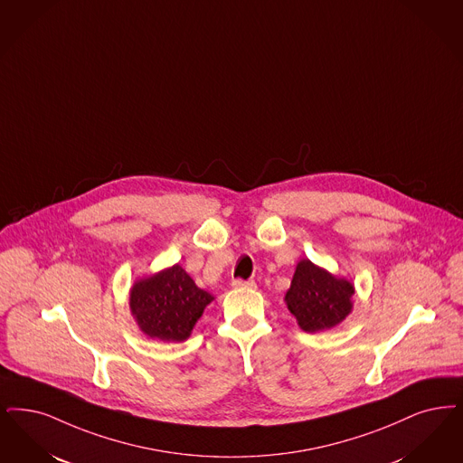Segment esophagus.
<instances>
[{
  "label": "esophagus",
  "instance_id": "1",
  "mask_svg": "<svg viewBox=\"0 0 463 463\" xmlns=\"http://www.w3.org/2000/svg\"><path fill=\"white\" fill-rule=\"evenodd\" d=\"M234 288H255V280H244V279H234L232 280Z\"/></svg>",
  "mask_w": 463,
  "mask_h": 463
}]
</instances>
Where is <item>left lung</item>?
<instances>
[{
    "instance_id": "1",
    "label": "left lung",
    "mask_w": 463,
    "mask_h": 463,
    "mask_svg": "<svg viewBox=\"0 0 463 463\" xmlns=\"http://www.w3.org/2000/svg\"><path fill=\"white\" fill-rule=\"evenodd\" d=\"M352 282L318 269L310 260H301L286 293L289 312L305 333L331 329L352 312Z\"/></svg>"
}]
</instances>
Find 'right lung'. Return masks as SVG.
<instances>
[{"label": "right lung", "mask_w": 463, "mask_h": 463, "mask_svg": "<svg viewBox=\"0 0 463 463\" xmlns=\"http://www.w3.org/2000/svg\"><path fill=\"white\" fill-rule=\"evenodd\" d=\"M212 299V295L200 289L183 267L174 265L134 284L130 312L149 337L184 341Z\"/></svg>", "instance_id": "add662e5"}]
</instances>
